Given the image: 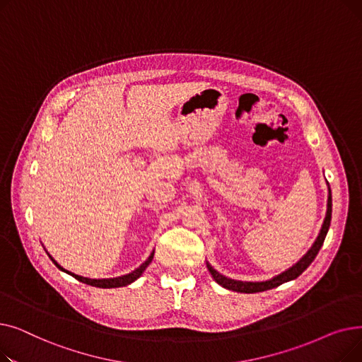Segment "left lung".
I'll return each mask as SVG.
<instances>
[{
  "label": "left lung",
  "instance_id": "obj_1",
  "mask_svg": "<svg viewBox=\"0 0 362 362\" xmlns=\"http://www.w3.org/2000/svg\"><path fill=\"white\" fill-rule=\"evenodd\" d=\"M330 221H332V191L329 187L327 211H326L325 221H322L321 230H320L315 242L313 243L310 251L305 255H303L296 264H293L291 269H288L286 272H283L279 276H276L270 280H265V281H242V280H235V279H230V277H226V276L220 274L217 270H214V267H211L210 262H206V269H208V272L211 273L213 279L220 284V286H223L224 289H229V291H235V292H240V293H257V292H264V291L277 288L283 283L296 279L298 276H300L303 272H305L310 267V264L314 261L318 251L321 250L322 243H325V239L327 236L329 227H330Z\"/></svg>",
  "mask_w": 362,
  "mask_h": 362
}]
</instances>
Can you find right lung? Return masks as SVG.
<instances>
[{"instance_id": "right-lung-1", "label": "right lung", "mask_w": 362, "mask_h": 362, "mask_svg": "<svg viewBox=\"0 0 362 362\" xmlns=\"http://www.w3.org/2000/svg\"><path fill=\"white\" fill-rule=\"evenodd\" d=\"M47 254H48V252H47ZM48 257L51 258V261H52V262L57 265V267H59L62 272H64V273H67V274L73 276L74 279H78L79 281L86 283V284H90V286H95V288L111 289V288H122V286H127V284H130V283L135 281L136 279H139V277L142 276V273L145 272V269H146L148 265L151 264L152 258H154V251L151 252V255L148 257V259H146L145 262H142L136 270H133V272H132V273H129V274H124V276H120V277H112V279H89V277L78 276V274H74V273H71V272H69V270L63 269L62 265H60L59 262H57V261H55L49 254H48Z\"/></svg>"}]
</instances>
